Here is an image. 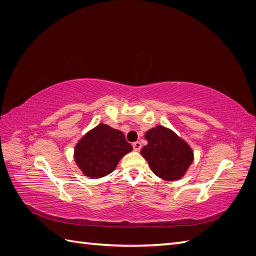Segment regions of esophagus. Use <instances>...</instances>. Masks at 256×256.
<instances>
[{"instance_id": "obj_1", "label": "esophagus", "mask_w": 256, "mask_h": 256, "mask_svg": "<svg viewBox=\"0 0 256 256\" xmlns=\"http://www.w3.org/2000/svg\"><path fill=\"white\" fill-rule=\"evenodd\" d=\"M132 146H134V150L136 152H138V150H141L142 144H141V142H140V141H136V142H134V143L132 144Z\"/></svg>"}]
</instances>
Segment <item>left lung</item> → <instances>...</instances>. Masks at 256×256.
Listing matches in <instances>:
<instances>
[{
	"instance_id": "8db88e82",
	"label": "left lung",
	"mask_w": 256,
	"mask_h": 256,
	"mask_svg": "<svg viewBox=\"0 0 256 256\" xmlns=\"http://www.w3.org/2000/svg\"><path fill=\"white\" fill-rule=\"evenodd\" d=\"M145 140L147 145L141 150V154L158 177L176 180L186 174L194 158L193 150L174 131L156 126L146 131Z\"/></svg>"
}]
</instances>
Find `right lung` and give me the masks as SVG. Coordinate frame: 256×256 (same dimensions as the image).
Here are the masks:
<instances>
[{
    "instance_id": "add662e5",
    "label": "right lung",
    "mask_w": 256,
    "mask_h": 256,
    "mask_svg": "<svg viewBox=\"0 0 256 256\" xmlns=\"http://www.w3.org/2000/svg\"><path fill=\"white\" fill-rule=\"evenodd\" d=\"M132 150L122 131L99 124L81 138L74 147V161L82 173L90 178L110 174L126 154Z\"/></svg>"
}]
</instances>
